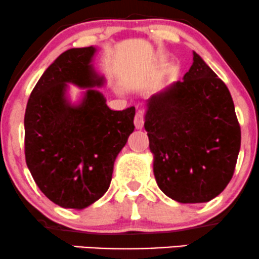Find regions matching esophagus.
Instances as JSON below:
<instances>
[{
	"instance_id": "34e87169",
	"label": "esophagus",
	"mask_w": 259,
	"mask_h": 259,
	"mask_svg": "<svg viewBox=\"0 0 259 259\" xmlns=\"http://www.w3.org/2000/svg\"><path fill=\"white\" fill-rule=\"evenodd\" d=\"M144 123H145L144 113L140 111L135 114V118H134V124H135L136 129H142V127H144Z\"/></svg>"
}]
</instances>
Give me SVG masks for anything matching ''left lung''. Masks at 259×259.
<instances>
[{"mask_svg":"<svg viewBox=\"0 0 259 259\" xmlns=\"http://www.w3.org/2000/svg\"><path fill=\"white\" fill-rule=\"evenodd\" d=\"M145 129L157 185L168 197L203 203L233 178L241 145L233 99L196 52L183 81L147 101Z\"/></svg>","mask_w":259,"mask_h":259,"instance_id":"8db88e82","label":"left lung"}]
</instances>
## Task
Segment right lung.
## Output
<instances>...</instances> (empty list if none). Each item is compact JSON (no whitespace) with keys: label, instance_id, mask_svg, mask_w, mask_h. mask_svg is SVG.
I'll use <instances>...</instances> for the list:
<instances>
[{"label":"right lung","instance_id":"obj_1","mask_svg":"<svg viewBox=\"0 0 259 259\" xmlns=\"http://www.w3.org/2000/svg\"><path fill=\"white\" fill-rule=\"evenodd\" d=\"M95 52L90 46L62 53L25 109L26 165L42 194L63 208L82 209L106 194L114 160L135 127V107L112 111L92 89L105 82L91 65ZM67 82L88 88L80 105L67 102Z\"/></svg>","mask_w":259,"mask_h":259}]
</instances>
